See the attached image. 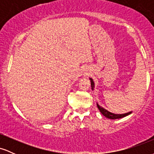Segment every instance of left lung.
<instances>
[{
	"label": "left lung",
	"mask_w": 154,
	"mask_h": 154,
	"mask_svg": "<svg viewBox=\"0 0 154 154\" xmlns=\"http://www.w3.org/2000/svg\"><path fill=\"white\" fill-rule=\"evenodd\" d=\"M90 80H91L92 90H94V87H95L94 82H93V79L92 78H90ZM97 106H98V109H99V111H100V113H101L104 116H106V118H109V119H119V118L125 117V116H128L132 113V111H130V112L125 113V114H113V113L109 112V111H107L106 109H103V107L100 106L98 103H97Z\"/></svg>",
	"instance_id": "1"
}]
</instances>
